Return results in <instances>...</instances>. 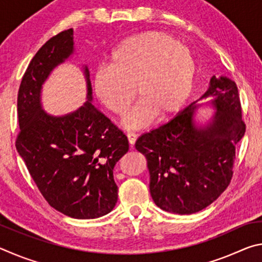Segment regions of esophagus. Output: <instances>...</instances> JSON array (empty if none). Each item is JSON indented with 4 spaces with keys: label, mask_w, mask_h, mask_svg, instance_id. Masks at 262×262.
<instances>
[{
    "label": "esophagus",
    "mask_w": 262,
    "mask_h": 262,
    "mask_svg": "<svg viewBox=\"0 0 262 262\" xmlns=\"http://www.w3.org/2000/svg\"><path fill=\"white\" fill-rule=\"evenodd\" d=\"M127 139H128V142H129L130 147H132V148L134 147V144H135V142H136V139H137V135L135 134V133H132V132L128 133V134H127Z\"/></svg>",
    "instance_id": "34e87169"
}]
</instances>
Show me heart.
Wrapping results in <instances>:
<instances>
[{
    "label": "heart",
    "mask_w": 262,
    "mask_h": 262,
    "mask_svg": "<svg viewBox=\"0 0 262 262\" xmlns=\"http://www.w3.org/2000/svg\"><path fill=\"white\" fill-rule=\"evenodd\" d=\"M110 64L95 72L94 91L101 105L121 115L134 99L136 86L141 99L123 119L127 128L147 126L155 114L165 118L178 112L188 99L196 72L189 48L157 31L125 39L112 52Z\"/></svg>",
    "instance_id": "heart-1"
}]
</instances>
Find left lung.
<instances>
[{
    "mask_svg": "<svg viewBox=\"0 0 262 262\" xmlns=\"http://www.w3.org/2000/svg\"><path fill=\"white\" fill-rule=\"evenodd\" d=\"M203 105L216 110L205 124L194 119ZM244 134L236 83L227 76H212L200 98L136 141V150L147 158L156 206L189 215L214 202L232 178L236 144Z\"/></svg>",
    "mask_w": 262,
    "mask_h": 262,
    "instance_id": "obj_1",
    "label": "left lung"
}]
</instances>
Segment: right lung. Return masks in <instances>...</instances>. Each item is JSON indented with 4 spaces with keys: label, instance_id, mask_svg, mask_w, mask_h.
<instances>
[{
    "label": "right lung",
    "instance_id": "add662e5",
    "mask_svg": "<svg viewBox=\"0 0 262 262\" xmlns=\"http://www.w3.org/2000/svg\"><path fill=\"white\" fill-rule=\"evenodd\" d=\"M75 55L74 30L51 38L37 52L21 79L16 148L50 205L72 219H98L118 201L113 170L129 144L127 136L92 104L86 66V100L72 112H45L42 88L53 70Z\"/></svg>",
    "mask_w": 262,
    "mask_h": 262
}]
</instances>
